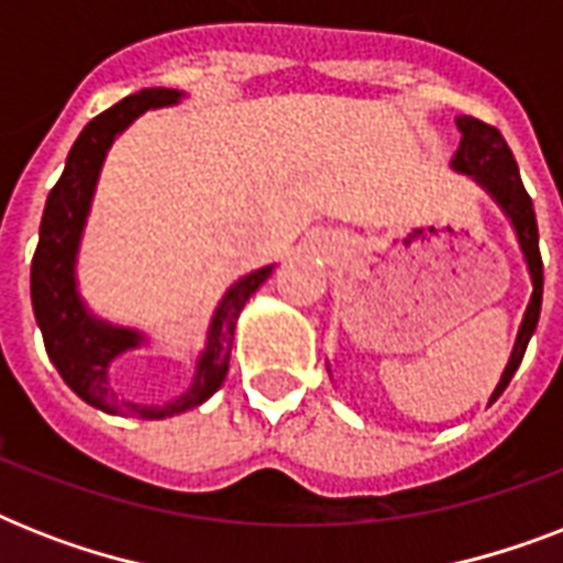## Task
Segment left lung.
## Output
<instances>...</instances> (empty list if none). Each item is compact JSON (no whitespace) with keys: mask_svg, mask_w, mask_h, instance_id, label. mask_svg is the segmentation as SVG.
I'll return each instance as SVG.
<instances>
[{"mask_svg":"<svg viewBox=\"0 0 563 563\" xmlns=\"http://www.w3.org/2000/svg\"><path fill=\"white\" fill-rule=\"evenodd\" d=\"M455 125L462 131V143H459V152H455L453 157V169L462 172V175H471V178L499 203V210L511 219V228H515L520 251H523L529 274H532V300H529V307H526L523 324L517 330V342L515 351H511V360H508L506 371L499 376L497 388L490 394V402H494L499 394L508 388L515 371L520 368L526 347H529V339H532L534 327H538V318H541L543 263L541 247H538V219H534L532 198H529L523 180H520V169H517L515 154H511V148H508V143L503 140V134H499L497 128L485 125L482 119L473 117H459L455 119Z\"/></svg>","mask_w":563,"mask_h":563,"instance_id":"8db88e82","label":"left lung"}]
</instances>
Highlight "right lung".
<instances>
[{
    "label": "right lung",
    "mask_w": 563,
    "mask_h": 563,
    "mask_svg": "<svg viewBox=\"0 0 563 563\" xmlns=\"http://www.w3.org/2000/svg\"><path fill=\"white\" fill-rule=\"evenodd\" d=\"M180 99H184V92L178 90L148 87V90L128 96V99L92 119L69 148L64 175L48 192L43 221H40V242L34 260H31V307H34V318H37L40 333H43V344H46L48 360L57 368V374L64 376V383L84 402H90L108 415L161 420L210 400L228 376L230 344H233L239 312L247 303V298L268 280L274 268V265L256 268L224 291V298L219 300V307L212 312L207 347L198 356L192 385L180 397L163 402V406H140V402L122 400L110 388V362L140 347L145 335L128 330V327L108 324L84 307L81 295H78V280H75L78 245H81L92 192L99 184L101 163L108 157L113 140L140 113L152 108H169V104H178Z\"/></svg>",
    "instance_id": "1"
}]
</instances>
